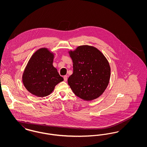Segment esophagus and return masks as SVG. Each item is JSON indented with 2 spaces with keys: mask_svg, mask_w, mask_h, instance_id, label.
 I'll return each instance as SVG.
<instances>
[{
  "mask_svg": "<svg viewBox=\"0 0 147 147\" xmlns=\"http://www.w3.org/2000/svg\"><path fill=\"white\" fill-rule=\"evenodd\" d=\"M63 78H64V80L65 82H67V79H68V76H64L63 77Z\"/></svg>",
  "mask_w": 147,
  "mask_h": 147,
  "instance_id": "34e87169",
  "label": "esophagus"
}]
</instances>
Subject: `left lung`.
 <instances>
[{
	"label": "left lung",
	"instance_id": "8db88e82",
	"mask_svg": "<svg viewBox=\"0 0 147 147\" xmlns=\"http://www.w3.org/2000/svg\"><path fill=\"white\" fill-rule=\"evenodd\" d=\"M73 63V73L68 83L78 97L91 101L101 95L109 83L111 68L104 55L88 45L69 51Z\"/></svg>",
	"mask_w": 147,
	"mask_h": 147
}]
</instances>
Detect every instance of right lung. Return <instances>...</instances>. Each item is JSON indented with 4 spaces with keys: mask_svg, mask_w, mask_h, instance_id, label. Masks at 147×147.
<instances>
[{
    "mask_svg": "<svg viewBox=\"0 0 147 147\" xmlns=\"http://www.w3.org/2000/svg\"><path fill=\"white\" fill-rule=\"evenodd\" d=\"M54 55L46 48L38 49L30 59L22 74V82L30 93L38 97L48 96L62 82L53 65Z\"/></svg>",
    "mask_w": 147,
    "mask_h": 147,
    "instance_id": "obj_1",
    "label": "right lung"
}]
</instances>
